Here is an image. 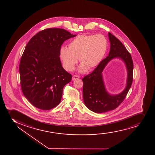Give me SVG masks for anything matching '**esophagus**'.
Segmentation results:
<instances>
[{
  "instance_id": "obj_1",
  "label": "esophagus",
  "mask_w": 155,
  "mask_h": 155,
  "mask_svg": "<svg viewBox=\"0 0 155 155\" xmlns=\"http://www.w3.org/2000/svg\"><path fill=\"white\" fill-rule=\"evenodd\" d=\"M79 78H80V77H78V76L74 75H73V77H72V80L75 81L77 80V79H78Z\"/></svg>"
}]
</instances>
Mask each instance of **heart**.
<instances>
[{
    "label": "heart",
    "instance_id": "1",
    "mask_svg": "<svg viewBox=\"0 0 155 155\" xmlns=\"http://www.w3.org/2000/svg\"><path fill=\"white\" fill-rule=\"evenodd\" d=\"M108 42L105 36L96 35H78L70 42L68 48L62 47L59 56L64 68L72 71L78 58L80 61L78 71L85 72L88 69L96 68L105 55Z\"/></svg>",
    "mask_w": 155,
    "mask_h": 155
}]
</instances>
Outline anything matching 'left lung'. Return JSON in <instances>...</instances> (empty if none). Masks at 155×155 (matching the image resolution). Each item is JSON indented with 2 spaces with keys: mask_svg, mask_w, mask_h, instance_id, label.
Returning <instances> with one entry per match:
<instances>
[{
  "mask_svg": "<svg viewBox=\"0 0 155 155\" xmlns=\"http://www.w3.org/2000/svg\"><path fill=\"white\" fill-rule=\"evenodd\" d=\"M110 42L109 55L100 62L92 73L85 76L83 82V96L85 105L94 112L105 113L117 108L125 99L133 81L134 64L131 56L122 43L110 32ZM119 58L125 63L127 71V86L118 94H110L104 84L102 72L107 64L113 58Z\"/></svg>",
  "mask_w": 155,
  "mask_h": 155,
  "instance_id": "obj_1",
  "label": "left lung"
}]
</instances>
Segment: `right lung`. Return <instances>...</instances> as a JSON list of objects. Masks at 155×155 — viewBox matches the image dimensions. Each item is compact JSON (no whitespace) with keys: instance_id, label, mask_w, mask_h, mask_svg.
<instances>
[{"instance_id":"obj_1","label":"right lung","mask_w":155,"mask_h":155,"mask_svg":"<svg viewBox=\"0 0 155 155\" xmlns=\"http://www.w3.org/2000/svg\"><path fill=\"white\" fill-rule=\"evenodd\" d=\"M75 36L63 29H46L25 47L19 67L21 91L38 109L50 110L61 102L63 88L72 75L62 67L59 51L64 41Z\"/></svg>"}]
</instances>
